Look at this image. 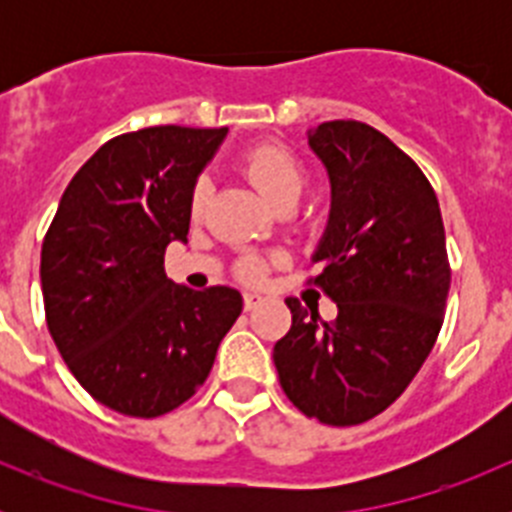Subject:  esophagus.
Listing matches in <instances>:
<instances>
[{"mask_svg":"<svg viewBox=\"0 0 512 512\" xmlns=\"http://www.w3.org/2000/svg\"><path fill=\"white\" fill-rule=\"evenodd\" d=\"M261 300H264V297L256 295V292H246V295H243V307H246V310H256V307L261 305Z\"/></svg>","mask_w":512,"mask_h":512,"instance_id":"34e87169","label":"esophagus"}]
</instances>
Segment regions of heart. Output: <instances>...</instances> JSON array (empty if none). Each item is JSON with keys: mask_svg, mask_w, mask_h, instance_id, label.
Returning <instances> with one entry per match:
<instances>
[{"mask_svg": "<svg viewBox=\"0 0 512 512\" xmlns=\"http://www.w3.org/2000/svg\"><path fill=\"white\" fill-rule=\"evenodd\" d=\"M243 169H246L248 179L253 182V187L264 194L266 200L274 207L287 205V202H297V197L305 189V171L297 164L295 156L287 153L284 148L277 146H259L253 148L251 153L243 161ZM207 200H210V179L200 176L194 182L192 194H189V212L192 217H200L205 212ZM238 274L248 282H259L264 277V264L259 259H246L238 261Z\"/></svg>", "mask_w": 512, "mask_h": 512, "instance_id": "b5f03b06", "label": "heart"}]
</instances>
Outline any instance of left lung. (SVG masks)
<instances>
[{"label": "left lung", "mask_w": 512, "mask_h": 512, "mask_svg": "<svg viewBox=\"0 0 512 512\" xmlns=\"http://www.w3.org/2000/svg\"><path fill=\"white\" fill-rule=\"evenodd\" d=\"M307 140L333 194L307 282L338 315L325 323L287 297L292 328L274 364L300 413L343 428L408 390L443 325L451 266L436 192L408 153L359 120L323 122Z\"/></svg>", "instance_id": "8db88e82"}]
</instances>
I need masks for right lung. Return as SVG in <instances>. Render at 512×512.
<instances>
[{"instance_id": "add662e5", "label": "right lung", "mask_w": 512, "mask_h": 512, "mask_svg": "<svg viewBox=\"0 0 512 512\" xmlns=\"http://www.w3.org/2000/svg\"><path fill=\"white\" fill-rule=\"evenodd\" d=\"M228 128L156 125L107 140L76 171L43 238L45 323L104 408L158 418L205 384L243 310L233 287L202 292L164 271L187 241L189 194Z\"/></svg>"}]
</instances>
